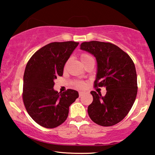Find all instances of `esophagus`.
Segmentation results:
<instances>
[{"label":"esophagus","instance_id":"obj_1","mask_svg":"<svg viewBox=\"0 0 155 155\" xmlns=\"http://www.w3.org/2000/svg\"><path fill=\"white\" fill-rule=\"evenodd\" d=\"M86 92H85V91H81V92H79V96H80V97L82 96V95H83V94H86Z\"/></svg>","mask_w":155,"mask_h":155}]
</instances>
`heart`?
Here are the masks:
<instances>
[{"instance_id": "1", "label": "heart", "mask_w": 155, "mask_h": 155, "mask_svg": "<svg viewBox=\"0 0 155 155\" xmlns=\"http://www.w3.org/2000/svg\"><path fill=\"white\" fill-rule=\"evenodd\" d=\"M90 58H92V57H91L90 55L88 54H82L81 56H80V59H81L82 62H84V61H86L87 60H88V59ZM75 84L76 85V87H84V84L83 82H75Z\"/></svg>"}]
</instances>
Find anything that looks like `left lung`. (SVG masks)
<instances>
[{
  "label": "left lung",
  "instance_id": "left-lung-1",
  "mask_svg": "<svg viewBox=\"0 0 155 155\" xmlns=\"http://www.w3.org/2000/svg\"><path fill=\"white\" fill-rule=\"evenodd\" d=\"M80 49L90 53L97 60L95 87H104L102 96L91 92L93 101L87 111L92 120L102 126H114L124 119L136 98L137 74L130 57L111 43L82 42Z\"/></svg>",
  "mask_w": 155,
  "mask_h": 155
}]
</instances>
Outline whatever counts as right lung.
I'll use <instances>...</instances> for the list:
<instances>
[{
  "label": "right lung",
  "mask_w": 155,
  "mask_h": 155,
  "mask_svg": "<svg viewBox=\"0 0 155 155\" xmlns=\"http://www.w3.org/2000/svg\"><path fill=\"white\" fill-rule=\"evenodd\" d=\"M79 43L52 42L35 52L27 63L23 77V101L27 113L46 128L60 126L68 116L69 107L79 94L68 90L58 93L54 80L62 76L63 68Z\"/></svg>",
  "instance_id": "add662e5"
}]
</instances>
